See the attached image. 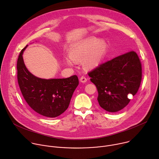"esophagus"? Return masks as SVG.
Segmentation results:
<instances>
[{
    "label": "esophagus",
    "instance_id": "esophagus-1",
    "mask_svg": "<svg viewBox=\"0 0 159 159\" xmlns=\"http://www.w3.org/2000/svg\"><path fill=\"white\" fill-rule=\"evenodd\" d=\"M87 80V79L85 77V76H82L80 78V81L82 83H85L86 82Z\"/></svg>",
    "mask_w": 159,
    "mask_h": 159
}]
</instances>
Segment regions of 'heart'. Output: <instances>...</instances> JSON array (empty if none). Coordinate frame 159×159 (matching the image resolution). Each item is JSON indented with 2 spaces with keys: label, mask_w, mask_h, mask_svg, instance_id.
<instances>
[{
  "label": "heart",
  "mask_w": 159,
  "mask_h": 159,
  "mask_svg": "<svg viewBox=\"0 0 159 159\" xmlns=\"http://www.w3.org/2000/svg\"><path fill=\"white\" fill-rule=\"evenodd\" d=\"M107 44L104 40L96 38H87L72 47L69 52L70 57L65 58V62L72 66L75 61H82V65L87 69L98 66L104 58Z\"/></svg>",
  "instance_id": "obj_1"
}]
</instances>
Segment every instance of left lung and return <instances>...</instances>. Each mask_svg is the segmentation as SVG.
<instances>
[{"mask_svg": "<svg viewBox=\"0 0 159 159\" xmlns=\"http://www.w3.org/2000/svg\"><path fill=\"white\" fill-rule=\"evenodd\" d=\"M98 89V101L104 110L115 112L126 107L137 93L142 78L140 58L131 51L99 65L88 73Z\"/></svg>", "mask_w": 159, "mask_h": 159, "instance_id": "left-lung-1", "label": "left lung"}]
</instances>
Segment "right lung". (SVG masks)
Listing matches in <instances>:
<instances>
[{"instance_id": "add662e5", "label": "right lung", "mask_w": 159, "mask_h": 159, "mask_svg": "<svg viewBox=\"0 0 159 159\" xmlns=\"http://www.w3.org/2000/svg\"><path fill=\"white\" fill-rule=\"evenodd\" d=\"M22 49L17 62V82L21 93L30 107L38 114L55 118L69 106L75 89L79 85L77 75L66 79H44L36 77L26 67Z\"/></svg>"}]
</instances>
